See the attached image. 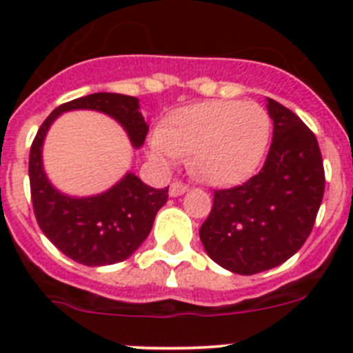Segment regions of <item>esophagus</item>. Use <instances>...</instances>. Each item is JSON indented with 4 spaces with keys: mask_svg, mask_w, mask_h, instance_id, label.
<instances>
[{
    "mask_svg": "<svg viewBox=\"0 0 353 353\" xmlns=\"http://www.w3.org/2000/svg\"><path fill=\"white\" fill-rule=\"evenodd\" d=\"M187 189H189V187L183 185V183L173 182V183H171V185H170V196H171V198H176V196H182V194H185Z\"/></svg>",
    "mask_w": 353,
    "mask_h": 353,
    "instance_id": "esophagus-1",
    "label": "esophagus"
}]
</instances>
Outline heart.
<instances>
[{"label": "heart", "instance_id": "obj_1", "mask_svg": "<svg viewBox=\"0 0 353 353\" xmlns=\"http://www.w3.org/2000/svg\"><path fill=\"white\" fill-rule=\"evenodd\" d=\"M270 117L263 105L242 101H210L183 105L162 121L148 143V157L171 168L189 155L199 180L224 185L245 179L265 154Z\"/></svg>", "mask_w": 353, "mask_h": 353}]
</instances>
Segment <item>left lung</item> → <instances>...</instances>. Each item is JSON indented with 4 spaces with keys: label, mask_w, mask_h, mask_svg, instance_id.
Wrapping results in <instances>:
<instances>
[{
    "label": "left lung",
    "mask_w": 353,
    "mask_h": 353,
    "mask_svg": "<svg viewBox=\"0 0 353 353\" xmlns=\"http://www.w3.org/2000/svg\"><path fill=\"white\" fill-rule=\"evenodd\" d=\"M267 111L274 132L263 168L242 185L215 191L210 215L199 228L208 256L242 276L274 269L304 245L325 189L314 134L272 99Z\"/></svg>",
    "instance_id": "8db88e82"
}]
</instances>
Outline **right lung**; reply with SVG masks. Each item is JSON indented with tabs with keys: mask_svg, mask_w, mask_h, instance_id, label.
<instances>
[{
	"mask_svg": "<svg viewBox=\"0 0 353 353\" xmlns=\"http://www.w3.org/2000/svg\"><path fill=\"white\" fill-rule=\"evenodd\" d=\"M79 109L99 111L118 121L134 148H141L145 143L148 123L136 97L92 93L56 108L31 145L30 187L40 230L70 260L104 267L127 260L145 242L159 208L168 201V187L154 189L127 171L101 194L70 196L56 189L43 170V141L56 118Z\"/></svg>",
	"mask_w": 353,
	"mask_h": 353,
	"instance_id": "add662e5",
	"label": "right lung"
}]
</instances>
